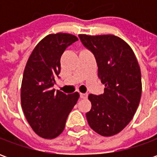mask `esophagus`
<instances>
[{"label": "esophagus", "instance_id": "34e87169", "mask_svg": "<svg viewBox=\"0 0 157 157\" xmlns=\"http://www.w3.org/2000/svg\"><path fill=\"white\" fill-rule=\"evenodd\" d=\"M87 97H88L87 93H80V98H81L86 99L87 98Z\"/></svg>", "mask_w": 157, "mask_h": 157}]
</instances>
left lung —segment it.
<instances>
[{
	"instance_id": "1",
	"label": "left lung",
	"mask_w": 157,
	"mask_h": 157,
	"mask_svg": "<svg viewBox=\"0 0 157 157\" xmlns=\"http://www.w3.org/2000/svg\"><path fill=\"white\" fill-rule=\"evenodd\" d=\"M82 44L94 55L98 77L105 85L101 95L90 94L86 113L90 127L102 136L118 134L131 121L141 97V73L129 45L117 36L79 34Z\"/></svg>"
}]
</instances>
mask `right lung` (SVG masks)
<instances>
[{
    "instance_id": "1",
    "label": "right lung",
    "mask_w": 157,
    "mask_h": 157,
    "mask_svg": "<svg viewBox=\"0 0 157 157\" xmlns=\"http://www.w3.org/2000/svg\"><path fill=\"white\" fill-rule=\"evenodd\" d=\"M75 36L59 33L46 36L36 45L24 69L21 102L27 120L42 138L54 139L64 130L69 113L78 100V92L66 95L53 88L59 78L60 57L77 41Z\"/></svg>"
}]
</instances>
